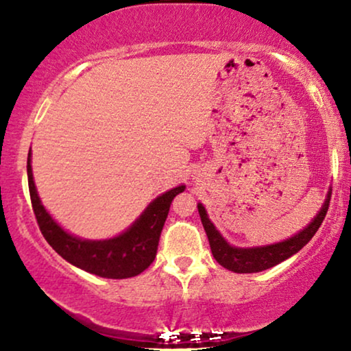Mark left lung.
Segmentation results:
<instances>
[{
  "mask_svg": "<svg viewBox=\"0 0 351 351\" xmlns=\"http://www.w3.org/2000/svg\"><path fill=\"white\" fill-rule=\"evenodd\" d=\"M332 190L328 191V198H326L323 208L316 217L308 223V227L302 230L300 233H297L295 237H292L286 241L270 244V246H261V247H233L225 241L217 230H215L214 223L210 222L208 214L203 204H198V213L203 222V227L208 234L210 251L215 261H217L223 268H227L230 271L234 273H257L268 270V268L278 265L286 258L294 256L295 252H299L311 238L315 237V233L318 232V228L323 223L326 217V213L329 209V201Z\"/></svg>",
  "mask_w": 351,
  "mask_h": 351,
  "instance_id": "1",
  "label": "left lung"
}]
</instances>
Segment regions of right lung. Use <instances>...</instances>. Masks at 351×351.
<instances>
[{
    "label": "right lung",
    "instance_id": "add662e5",
    "mask_svg": "<svg viewBox=\"0 0 351 351\" xmlns=\"http://www.w3.org/2000/svg\"><path fill=\"white\" fill-rule=\"evenodd\" d=\"M30 158L32 152L28 153L27 174L33 213L43 237L60 257L81 270L112 280L137 276L150 267L156 257L161 230L165 227L172 199L185 190V185L176 186L153 199L141 217L119 237L104 241H89L69 234L46 213L33 182Z\"/></svg>",
    "mask_w": 351,
    "mask_h": 351
}]
</instances>
